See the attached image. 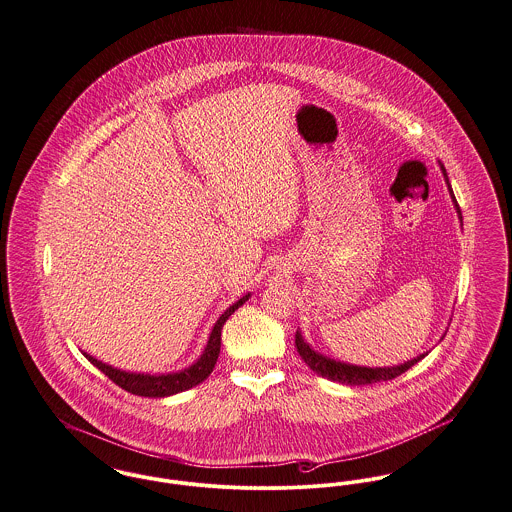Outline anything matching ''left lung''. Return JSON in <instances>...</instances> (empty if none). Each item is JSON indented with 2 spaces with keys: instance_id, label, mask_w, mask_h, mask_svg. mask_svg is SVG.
Returning <instances> with one entry per match:
<instances>
[{
  "instance_id": "1",
  "label": "left lung",
  "mask_w": 512,
  "mask_h": 512,
  "mask_svg": "<svg viewBox=\"0 0 512 512\" xmlns=\"http://www.w3.org/2000/svg\"><path fill=\"white\" fill-rule=\"evenodd\" d=\"M447 178V174H445ZM452 201H454V207L456 212L462 220V212L460 207L454 199V193L451 189ZM296 348L300 352L301 360L305 361L317 375L325 377V379H331L336 383H342V385H352V387H360V385H371V383H379V381H391L394 377L406 373L412 365H416L418 361L423 358H414V360L408 361V363H402V365H396V367H356V365H346V363H340V361L329 360V358H323L321 354L313 352L301 338L300 332H296Z\"/></svg>"
}]
</instances>
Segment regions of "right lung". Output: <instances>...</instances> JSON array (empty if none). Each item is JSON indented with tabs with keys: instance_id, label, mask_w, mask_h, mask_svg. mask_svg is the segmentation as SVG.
<instances>
[{
	"instance_id": "1",
	"label": "right lung",
	"mask_w": 512,
	"mask_h": 512,
	"mask_svg": "<svg viewBox=\"0 0 512 512\" xmlns=\"http://www.w3.org/2000/svg\"><path fill=\"white\" fill-rule=\"evenodd\" d=\"M249 296L241 298L240 301H236L234 305H230L222 315L220 319L216 321L214 329L211 332V338H209V344L201 356V360L197 361L195 365H191L189 369H183L180 373H170V375H137V373H125L120 369H114L102 361L94 360L89 354H85L89 361H91L94 367H98L112 383H116L118 387H121L123 391L131 392V394H137V396H149V398H160V396H170V394H176V392L187 391L199 383H203L209 375H211L212 369H214V363L218 360V354H220V332L222 327L226 323V319L245 303Z\"/></svg>"
}]
</instances>
